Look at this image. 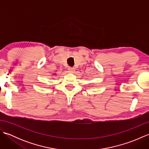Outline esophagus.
Wrapping results in <instances>:
<instances>
[{
	"instance_id": "esophagus-1",
	"label": "esophagus",
	"mask_w": 149,
	"mask_h": 149,
	"mask_svg": "<svg viewBox=\"0 0 149 149\" xmlns=\"http://www.w3.org/2000/svg\"><path fill=\"white\" fill-rule=\"evenodd\" d=\"M68 72L70 73H74L75 71V69L74 67H68Z\"/></svg>"
}]
</instances>
